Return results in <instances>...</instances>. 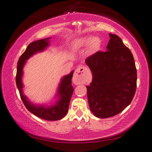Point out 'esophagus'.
Returning <instances> with one entry per match:
<instances>
[{
  "mask_svg": "<svg viewBox=\"0 0 152 152\" xmlns=\"http://www.w3.org/2000/svg\"><path fill=\"white\" fill-rule=\"evenodd\" d=\"M87 68L84 66H79L76 69L73 76V82L76 85L82 84L84 82V75L87 70Z\"/></svg>",
  "mask_w": 152,
  "mask_h": 152,
  "instance_id": "1",
  "label": "esophagus"
}]
</instances>
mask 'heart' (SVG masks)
I'll return each mask as SVG.
<instances>
[{
  "label": "heart",
  "mask_w": 152,
  "mask_h": 152,
  "mask_svg": "<svg viewBox=\"0 0 152 152\" xmlns=\"http://www.w3.org/2000/svg\"><path fill=\"white\" fill-rule=\"evenodd\" d=\"M76 44L79 47H85L88 45V51L91 54H93L99 50L102 42L100 39L98 37L86 36L77 39Z\"/></svg>",
  "instance_id": "heart-1"
}]
</instances>
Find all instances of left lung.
Returning <instances> with one entry per match:
<instances>
[{
  "instance_id": "8db88e82",
  "label": "left lung",
  "mask_w": 152,
  "mask_h": 152,
  "mask_svg": "<svg viewBox=\"0 0 152 152\" xmlns=\"http://www.w3.org/2000/svg\"><path fill=\"white\" fill-rule=\"evenodd\" d=\"M107 51H98L86 63L93 74L86 86L91 112L105 118L116 115L131 103L137 87V69L132 52L116 35L109 34Z\"/></svg>"
}]
</instances>
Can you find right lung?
<instances>
[{"mask_svg": "<svg viewBox=\"0 0 152 152\" xmlns=\"http://www.w3.org/2000/svg\"><path fill=\"white\" fill-rule=\"evenodd\" d=\"M49 39L50 38L34 41L28 46L26 50L20 56L17 63L15 80L21 99L28 110L41 118L54 121L61 119L67 113L70 100L74 91L72 86V77L74 71L70 72L69 75L65 76L61 79L58 91V96H59V99L55 105L50 107H46L43 105L39 106L31 104L23 93V70L26 61L36 53L44 50L45 48L49 45Z\"/></svg>", "mask_w": 152, "mask_h": 152, "instance_id": "right-lung-1", "label": "right lung"}]
</instances>
